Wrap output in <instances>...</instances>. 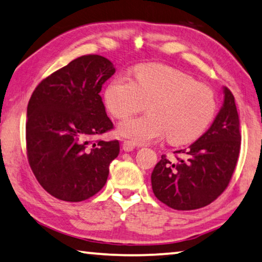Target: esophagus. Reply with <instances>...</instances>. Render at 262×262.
<instances>
[{"label": "esophagus", "mask_w": 262, "mask_h": 262, "mask_svg": "<svg viewBox=\"0 0 262 262\" xmlns=\"http://www.w3.org/2000/svg\"><path fill=\"white\" fill-rule=\"evenodd\" d=\"M122 148L124 151H133L135 149V143L132 141H124L122 143Z\"/></svg>", "instance_id": "1"}]
</instances>
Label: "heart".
Here are the masks:
<instances>
[{"label": "heart", "instance_id": "1", "mask_svg": "<svg viewBox=\"0 0 262 262\" xmlns=\"http://www.w3.org/2000/svg\"><path fill=\"white\" fill-rule=\"evenodd\" d=\"M103 100L116 119H126L148 102L149 113L120 123L119 134L147 143L167 134L172 144L196 140L217 110L214 92L192 76L171 66L150 63L134 69V80L118 76L107 84Z\"/></svg>", "mask_w": 262, "mask_h": 262}]
</instances>
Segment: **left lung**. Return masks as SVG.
Wrapping results in <instances>:
<instances>
[{"instance_id":"obj_1","label":"left lung","mask_w":262,"mask_h":262,"mask_svg":"<svg viewBox=\"0 0 262 262\" xmlns=\"http://www.w3.org/2000/svg\"><path fill=\"white\" fill-rule=\"evenodd\" d=\"M224 105L211 127L189 148L162 155L151 173L156 198L175 210L209 205L225 191L238 162L242 134L233 94L224 87Z\"/></svg>"}]
</instances>
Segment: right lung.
Segmentation results:
<instances>
[{"instance_id": "right-lung-1", "label": "right lung", "mask_w": 262, "mask_h": 262, "mask_svg": "<svg viewBox=\"0 0 262 262\" xmlns=\"http://www.w3.org/2000/svg\"><path fill=\"white\" fill-rule=\"evenodd\" d=\"M114 72L107 58L81 56L43 79L29 100V164L43 189L60 201L98 193L119 155L118 140H95L114 128L99 94Z\"/></svg>"}]
</instances>
